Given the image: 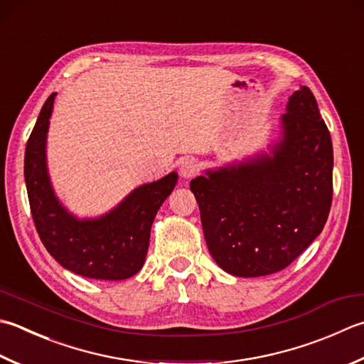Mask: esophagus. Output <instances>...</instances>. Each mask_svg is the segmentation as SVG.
I'll use <instances>...</instances> for the list:
<instances>
[{"mask_svg": "<svg viewBox=\"0 0 364 364\" xmlns=\"http://www.w3.org/2000/svg\"><path fill=\"white\" fill-rule=\"evenodd\" d=\"M198 164L194 159H184L180 164V173L183 178H194L198 173Z\"/></svg>", "mask_w": 364, "mask_h": 364, "instance_id": "34e87169", "label": "esophagus"}]
</instances>
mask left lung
Returning a JSON list of instances; mask_svg holds the SVG:
<instances>
[{
	"instance_id": "8db88e82",
	"label": "left lung",
	"mask_w": 364,
	"mask_h": 364,
	"mask_svg": "<svg viewBox=\"0 0 364 364\" xmlns=\"http://www.w3.org/2000/svg\"><path fill=\"white\" fill-rule=\"evenodd\" d=\"M281 123L272 158L191 181L213 259L235 276L289 267L323 230L331 208V137L308 87L290 96Z\"/></svg>"
}]
</instances>
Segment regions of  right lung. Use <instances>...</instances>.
<instances>
[{"label":"right lung","instance_id":"add662e5","mask_svg":"<svg viewBox=\"0 0 364 364\" xmlns=\"http://www.w3.org/2000/svg\"><path fill=\"white\" fill-rule=\"evenodd\" d=\"M55 92L50 95L25 149V183L36 230L50 255L73 273L119 281L144 267L149 230L178 175L135 189L118 208L95 220H78L53 196L46 166V140Z\"/></svg>","mask_w":364,"mask_h":364}]
</instances>
